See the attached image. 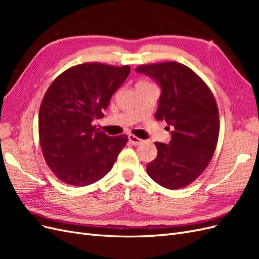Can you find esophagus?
Returning a JSON list of instances; mask_svg holds the SVG:
<instances>
[{
	"mask_svg": "<svg viewBox=\"0 0 259 259\" xmlns=\"http://www.w3.org/2000/svg\"><path fill=\"white\" fill-rule=\"evenodd\" d=\"M128 140H130V143L132 144V145H134V146H137V145H139V144H142L143 143V140L140 139V138H138V137H136L135 135H128Z\"/></svg>",
	"mask_w": 259,
	"mask_h": 259,
	"instance_id": "obj_1",
	"label": "esophagus"
}]
</instances>
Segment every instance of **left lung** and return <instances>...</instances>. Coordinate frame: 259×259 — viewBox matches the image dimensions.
Returning a JSON list of instances; mask_svg holds the SVG:
<instances>
[{"mask_svg": "<svg viewBox=\"0 0 259 259\" xmlns=\"http://www.w3.org/2000/svg\"><path fill=\"white\" fill-rule=\"evenodd\" d=\"M135 70L160 84L155 119L173 128L168 145L154 143L158 155L147 165V173L166 189H180L194 182L213 158L219 136L216 100L207 84L179 62L142 65Z\"/></svg>", "mask_w": 259, "mask_h": 259, "instance_id": "8db88e82", "label": "left lung"}]
</instances>
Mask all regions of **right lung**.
<instances>
[{"label":"right lung","instance_id":"add662e5","mask_svg":"<svg viewBox=\"0 0 259 259\" xmlns=\"http://www.w3.org/2000/svg\"><path fill=\"white\" fill-rule=\"evenodd\" d=\"M131 67L85 62L53 81L38 111V137L44 159L62 183L89 186L106 176L128 142L107 136L93 122L104 116Z\"/></svg>","mask_w":259,"mask_h":259}]
</instances>
